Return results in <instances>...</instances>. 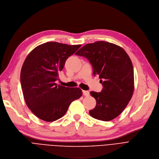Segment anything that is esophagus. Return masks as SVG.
<instances>
[{"label": "esophagus", "instance_id": "obj_1", "mask_svg": "<svg viewBox=\"0 0 159 159\" xmlns=\"http://www.w3.org/2000/svg\"><path fill=\"white\" fill-rule=\"evenodd\" d=\"M83 94L85 97H88L89 96V92L87 91H83Z\"/></svg>", "mask_w": 159, "mask_h": 159}]
</instances>
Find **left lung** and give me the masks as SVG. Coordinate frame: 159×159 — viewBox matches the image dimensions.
Returning a JSON list of instances; mask_svg holds the SVG:
<instances>
[{
	"label": "left lung",
	"mask_w": 159,
	"mask_h": 159,
	"mask_svg": "<svg viewBox=\"0 0 159 159\" xmlns=\"http://www.w3.org/2000/svg\"><path fill=\"white\" fill-rule=\"evenodd\" d=\"M89 61L93 75H98L103 89L91 91L97 104L91 117L104 121L117 117L125 110L134 92V69L128 54L120 46L104 41L88 43L75 53Z\"/></svg>",
	"instance_id": "left-lung-1"
}]
</instances>
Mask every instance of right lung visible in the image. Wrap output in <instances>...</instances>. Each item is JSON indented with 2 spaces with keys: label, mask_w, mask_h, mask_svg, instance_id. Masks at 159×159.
I'll use <instances>...</instances> for the list:
<instances>
[{
  "label": "right lung",
  "mask_w": 159,
  "mask_h": 159,
  "mask_svg": "<svg viewBox=\"0 0 159 159\" xmlns=\"http://www.w3.org/2000/svg\"><path fill=\"white\" fill-rule=\"evenodd\" d=\"M80 47L46 42L25 59L20 75L21 89L27 106L37 117L47 122L57 120L65 116L72 102L81 97L80 88L56 84L66 59Z\"/></svg>",
  "instance_id": "right-lung-1"
}]
</instances>
